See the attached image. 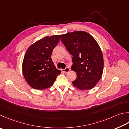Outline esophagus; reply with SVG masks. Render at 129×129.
Here are the masks:
<instances>
[{"mask_svg":"<svg viewBox=\"0 0 129 129\" xmlns=\"http://www.w3.org/2000/svg\"><path fill=\"white\" fill-rule=\"evenodd\" d=\"M61 71H62V72L65 73H68V72H69L70 69H69V68H66L65 69H62Z\"/></svg>","mask_w":129,"mask_h":129,"instance_id":"34e87169","label":"esophagus"}]
</instances>
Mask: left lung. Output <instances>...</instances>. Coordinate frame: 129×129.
<instances>
[{
	"label": "left lung",
	"instance_id": "obj_1",
	"mask_svg": "<svg viewBox=\"0 0 129 129\" xmlns=\"http://www.w3.org/2000/svg\"><path fill=\"white\" fill-rule=\"evenodd\" d=\"M61 41L70 54L71 69L77 73L73 86L80 90L91 89L102 77L103 57L101 49L93 37L85 31H74L61 35Z\"/></svg>",
	"mask_w": 129,
	"mask_h": 129
}]
</instances>
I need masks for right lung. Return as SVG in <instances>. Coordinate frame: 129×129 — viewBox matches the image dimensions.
I'll return each instance as SVG.
<instances>
[{
	"label": "right lung",
	"mask_w": 129,
	"mask_h": 129,
	"mask_svg": "<svg viewBox=\"0 0 129 129\" xmlns=\"http://www.w3.org/2000/svg\"><path fill=\"white\" fill-rule=\"evenodd\" d=\"M60 35L46 36L28 48L22 62V73L30 87L42 90L54 84L61 70L51 59L52 50L59 42Z\"/></svg>",
	"instance_id": "obj_1"
}]
</instances>
